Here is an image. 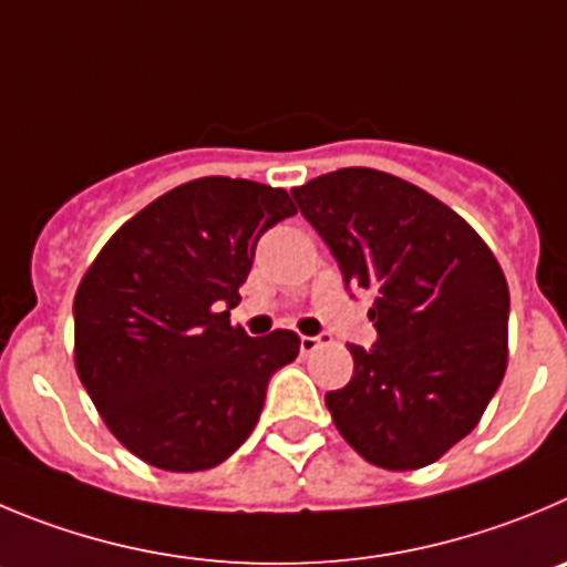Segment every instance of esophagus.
I'll list each match as a JSON object with an SVG mask.
<instances>
[{"mask_svg":"<svg viewBox=\"0 0 567 567\" xmlns=\"http://www.w3.org/2000/svg\"><path fill=\"white\" fill-rule=\"evenodd\" d=\"M327 341H330V336H324V332H321V336H301L299 349L305 352V355H310V352H316L319 347H324Z\"/></svg>","mask_w":567,"mask_h":567,"instance_id":"esophagus-1","label":"esophagus"}]
</instances>
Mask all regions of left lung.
<instances>
[{
	"instance_id": "8db88e82",
	"label": "left lung",
	"mask_w": 567,
	"mask_h": 567,
	"mask_svg": "<svg viewBox=\"0 0 567 567\" xmlns=\"http://www.w3.org/2000/svg\"><path fill=\"white\" fill-rule=\"evenodd\" d=\"M347 290H374L372 347L327 391L332 422L367 462L416 470L478 425L506 372L509 288L473 226L425 189L343 167L290 189Z\"/></svg>"
}]
</instances>
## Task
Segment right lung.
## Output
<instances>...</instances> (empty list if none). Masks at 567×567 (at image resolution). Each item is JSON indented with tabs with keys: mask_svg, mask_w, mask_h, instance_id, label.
Instances as JSON below:
<instances>
[{
	"mask_svg": "<svg viewBox=\"0 0 567 567\" xmlns=\"http://www.w3.org/2000/svg\"><path fill=\"white\" fill-rule=\"evenodd\" d=\"M296 215L285 189L206 176L116 229L75 293V367L100 416L142 462L195 473L254 431L299 336L248 338L229 310L259 237Z\"/></svg>",
	"mask_w": 567,
	"mask_h": 567,
	"instance_id": "1",
	"label": "right lung"
}]
</instances>
